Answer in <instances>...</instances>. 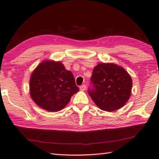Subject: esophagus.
<instances>
[{
  "instance_id": "obj_1",
  "label": "esophagus",
  "mask_w": 159,
  "mask_h": 159,
  "mask_svg": "<svg viewBox=\"0 0 159 159\" xmlns=\"http://www.w3.org/2000/svg\"><path fill=\"white\" fill-rule=\"evenodd\" d=\"M85 89H86V85H82L81 86H80V89L81 91L85 90Z\"/></svg>"
}]
</instances>
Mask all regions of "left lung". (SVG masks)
<instances>
[{"mask_svg": "<svg viewBox=\"0 0 159 159\" xmlns=\"http://www.w3.org/2000/svg\"><path fill=\"white\" fill-rule=\"evenodd\" d=\"M92 88L88 93L98 107L114 111L127 102L131 94L132 79L125 69L113 63H100L94 68Z\"/></svg>", "mask_w": 159, "mask_h": 159, "instance_id": "obj_1", "label": "left lung"}]
</instances>
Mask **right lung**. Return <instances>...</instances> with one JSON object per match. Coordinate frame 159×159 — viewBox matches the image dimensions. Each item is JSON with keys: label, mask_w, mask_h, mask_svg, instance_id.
Segmentation results:
<instances>
[{"label": "right lung", "mask_w": 159, "mask_h": 159, "mask_svg": "<svg viewBox=\"0 0 159 159\" xmlns=\"http://www.w3.org/2000/svg\"><path fill=\"white\" fill-rule=\"evenodd\" d=\"M79 90L73 74L66 70L60 62L44 60L30 76L31 98L39 107L49 112L64 108Z\"/></svg>", "instance_id": "1"}]
</instances>
